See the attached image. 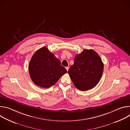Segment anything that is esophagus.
Returning a JSON list of instances; mask_svg holds the SVG:
<instances>
[{
	"mask_svg": "<svg viewBox=\"0 0 130 130\" xmlns=\"http://www.w3.org/2000/svg\"><path fill=\"white\" fill-rule=\"evenodd\" d=\"M65 68H66V69L67 71H68V69H69V67H65Z\"/></svg>",
	"mask_w": 130,
	"mask_h": 130,
	"instance_id": "obj_1",
	"label": "esophagus"
}]
</instances>
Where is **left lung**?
I'll return each mask as SVG.
<instances>
[{
	"label": "left lung",
	"mask_w": 130,
	"mask_h": 130,
	"mask_svg": "<svg viewBox=\"0 0 130 130\" xmlns=\"http://www.w3.org/2000/svg\"><path fill=\"white\" fill-rule=\"evenodd\" d=\"M104 65L98 54L92 49H84L74 59L68 74L74 85L86 91L95 87L103 71Z\"/></svg>",
	"instance_id": "8db88e82"
}]
</instances>
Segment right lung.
I'll list each match as a JSON object with an SVG mask.
<instances>
[{
  "label": "right lung",
  "instance_id": "1",
  "mask_svg": "<svg viewBox=\"0 0 130 130\" xmlns=\"http://www.w3.org/2000/svg\"><path fill=\"white\" fill-rule=\"evenodd\" d=\"M29 71L32 81L43 88L51 87L67 72L61 65V61L46 47L39 49L33 55Z\"/></svg>",
  "mask_w": 130,
  "mask_h": 130
}]
</instances>
